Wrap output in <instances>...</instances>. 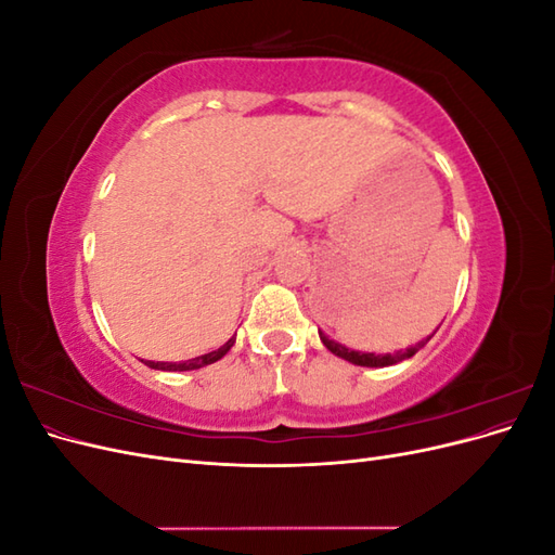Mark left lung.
<instances>
[{
	"label": "left lung",
	"mask_w": 555,
	"mask_h": 555,
	"mask_svg": "<svg viewBox=\"0 0 555 555\" xmlns=\"http://www.w3.org/2000/svg\"><path fill=\"white\" fill-rule=\"evenodd\" d=\"M319 338H322V343L326 345V349H331L335 357H340V359H345V361H349V363L365 365V367H384V365H393V363H398V361H405V359L414 357L416 351L422 349V347L433 338V335H428L426 340L416 343L414 347H410V349H405V351H396V354H361V351L347 349V347H343V345H338V343L328 340L322 331H319Z\"/></svg>",
	"instance_id": "obj_1"
}]
</instances>
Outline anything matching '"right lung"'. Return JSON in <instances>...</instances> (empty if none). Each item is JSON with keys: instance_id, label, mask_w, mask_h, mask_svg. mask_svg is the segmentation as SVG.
<instances>
[{"instance_id": "obj_1", "label": "right lung", "mask_w": 555, "mask_h": 555, "mask_svg": "<svg viewBox=\"0 0 555 555\" xmlns=\"http://www.w3.org/2000/svg\"><path fill=\"white\" fill-rule=\"evenodd\" d=\"M233 343H236V338H231L227 345H222L220 349L210 351V354H204V357H196V359H190V361H182V363H164V361H145V365L155 367V371H196V367H204V365H210L215 361H220L227 351L233 347Z\"/></svg>"}]
</instances>
